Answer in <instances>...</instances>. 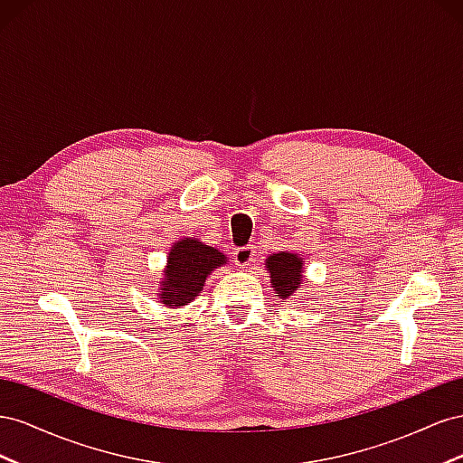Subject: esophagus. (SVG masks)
Instances as JSON below:
<instances>
[{
	"label": "esophagus",
	"instance_id": "1",
	"mask_svg": "<svg viewBox=\"0 0 463 463\" xmlns=\"http://www.w3.org/2000/svg\"><path fill=\"white\" fill-rule=\"evenodd\" d=\"M254 258H256V248L254 246H242V248H236L234 250V261L236 266L241 268H250L254 266Z\"/></svg>",
	"mask_w": 463,
	"mask_h": 463
}]
</instances>
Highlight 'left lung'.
Here are the masks:
<instances>
[{
	"instance_id": "8db88e82",
	"label": "left lung",
	"mask_w": 463,
	"mask_h": 463,
	"mask_svg": "<svg viewBox=\"0 0 463 463\" xmlns=\"http://www.w3.org/2000/svg\"><path fill=\"white\" fill-rule=\"evenodd\" d=\"M263 266L269 273V283L275 290V297H279L283 302L293 298L297 290H300V285L305 281V258H300V254H269Z\"/></svg>"
}]
</instances>
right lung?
Wrapping results in <instances>:
<instances>
[{"mask_svg": "<svg viewBox=\"0 0 463 463\" xmlns=\"http://www.w3.org/2000/svg\"><path fill=\"white\" fill-rule=\"evenodd\" d=\"M227 266L221 250L194 239H180L168 250L166 266L156 288V298L168 308L186 307L205 287L207 277L217 268Z\"/></svg>", "mask_w": 463, "mask_h": 463, "instance_id": "add662e5", "label": "right lung"}]
</instances>
